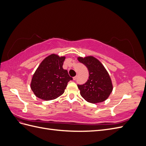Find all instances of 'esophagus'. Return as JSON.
Listing matches in <instances>:
<instances>
[{
    "label": "esophagus",
    "mask_w": 146,
    "mask_h": 146,
    "mask_svg": "<svg viewBox=\"0 0 146 146\" xmlns=\"http://www.w3.org/2000/svg\"><path fill=\"white\" fill-rule=\"evenodd\" d=\"M77 77H78V75H77L76 76H75L74 78H73V79H74V80H77Z\"/></svg>",
    "instance_id": "34e87169"
}]
</instances>
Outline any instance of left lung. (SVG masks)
Masks as SVG:
<instances>
[{
  "label": "left lung",
  "mask_w": 146,
  "mask_h": 146,
  "mask_svg": "<svg viewBox=\"0 0 146 146\" xmlns=\"http://www.w3.org/2000/svg\"><path fill=\"white\" fill-rule=\"evenodd\" d=\"M79 62L85 64L89 72V79L82 85H78L82 98L88 102L97 104L107 100L113 87L111 77L100 61L93 56H78Z\"/></svg>",
  "instance_id": "8db88e82"
}]
</instances>
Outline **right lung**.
<instances>
[{
    "instance_id": "1",
    "label": "right lung",
    "mask_w": 146,
    "mask_h": 146,
    "mask_svg": "<svg viewBox=\"0 0 146 146\" xmlns=\"http://www.w3.org/2000/svg\"><path fill=\"white\" fill-rule=\"evenodd\" d=\"M66 56L52 54L44 59L35 70L30 88L37 98L51 100L62 95L68 83L72 80L63 68Z\"/></svg>"
}]
</instances>
